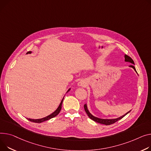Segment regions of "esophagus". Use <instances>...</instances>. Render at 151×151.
Masks as SVG:
<instances>
[{
    "instance_id": "obj_1",
    "label": "esophagus",
    "mask_w": 151,
    "mask_h": 151,
    "mask_svg": "<svg viewBox=\"0 0 151 151\" xmlns=\"http://www.w3.org/2000/svg\"><path fill=\"white\" fill-rule=\"evenodd\" d=\"M87 86V83L85 81V80L83 79L81 81H80L78 83V87H85Z\"/></svg>"
}]
</instances>
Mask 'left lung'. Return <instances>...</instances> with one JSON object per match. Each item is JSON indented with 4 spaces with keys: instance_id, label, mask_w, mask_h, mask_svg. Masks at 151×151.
Wrapping results in <instances>:
<instances>
[{
    "instance_id": "1",
    "label": "left lung",
    "mask_w": 151,
    "mask_h": 151,
    "mask_svg": "<svg viewBox=\"0 0 151 151\" xmlns=\"http://www.w3.org/2000/svg\"><path fill=\"white\" fill-rule=\"evenodd\" d=\"M124 61H125V62H128V63H131L132 65L134 64V61H133V59H132L131 58H130V57H129V56L126 55H124ZM130 65L129 67L133 68L134 69L135 71L137 72L136 69H135V67H134V65ZM84 110H85V111H86V114H87L88 116L90 119L93 120V121L95 122H97V123H100V124H105V125H110V124H112L115 123V122H118V120H119V119H121L122 118H123L124 116H126L127 114H129V113L130 112V111L127 112L126 114H125L123 115V116H119V117H118V118H114V119H103V118H100L95 116H93L91 113H90V112H89V110H88V108H87V104H86L84 106Z\"/></svg>"
}]
</instances>
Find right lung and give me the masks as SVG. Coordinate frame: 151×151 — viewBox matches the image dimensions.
<instances>
[{"label":"right lung","instance_id":"obj_1","mask_svg":"<svg viewBox=\"0 0 151 151\" xmlns=\"http://www.w3.org/2000/svg\"><path fill=\"white\" fill-rule=\"evenodd\" d=\"M32 53V51H29V52H28L27 53V54H31ZM70 89H71V88H68V90H67V93L70 91ZM64 98V96L63 97V99L61 100V103H60V104L59 105L58 107L56 109V110H55V111L53 112L52 114H51L50 115H48V116H45V117H44V118H40V119H31V118H27L28 120H29L30 122H34V123H42V122H44L47 121V120H48V119H51V118H54V117L56 116L57 115H58L59 113L60 112V111H61V108H62V104H63V102Z\"/></svg>","mask_w":151,"mask_h":151}]
</instances>
